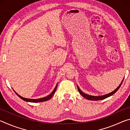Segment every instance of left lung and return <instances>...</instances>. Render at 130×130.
Segmentation results:
<instances>
[{
    "mask_svg": "<svg viewBox=\"0 0 130 130\" xmlns=\"http://www.w3.org/2000/svg\"><path fill=\"white\" fill-rule=\"evenodd\" d=\"M124 78H123L122 81L120 84V85L117 88H116L115 90H114L113 91L111 92V93H108V94H104V95H103V96H96L89 95V94L84 93L83 91H81V90L80 89V88L78 87V85H77V89H78V91L79 92V93H80L81 95L83 97H84V98L87 99L89 100H94V101H95V100H100L105 99L108 98V97H109V96H111L112 95H113L114 93H115L116 92L118 91L119 89L120 88V87H121V85H122V83H123V80H124Z\"/></svg>",
    "mask_w": 130,
    "mask_h": 130,
    "instance_id": "left-lung-1",
    "label": "left lung"
}]
</instances>
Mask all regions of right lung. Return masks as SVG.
<instances>
[{"instance_id": "right-lung-1", "label": "right lung", "mask_w": 130, "mask_h": 130, "mask_svg": "<svg viewBox=\"0 0 130 130\" xmlns=\"http://www.w3.org/2000/svg\"><path fill=\"white\" fill-rule=\"evenodd\" d=\"M57 85H58V83L57 84L56 86V87H55V88L54 89L53 91V92H52L51 93H50V94H49V95H47V96L46 97H44V98H40V99H27V98H23V97L19 95V94H18L16 92H15L14 89V91L15 93L17 94V95L21 99H22L23 100L25 101V102H31V103H39V102H45V101H47L48 100H49L50 99H51L52 98V96L54 95L55 92H56V89H57Z\"/></svg>"}]
</instances>
